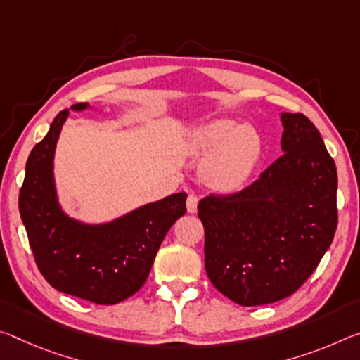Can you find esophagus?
<instances>
[{"label":"esophagus","instance_id":"34e87169","mask_svg":"<svg viewBox=\"0 0 360 360\" xmlns=\"http://www.w3.org/2000/svg\"><path fill=\"white\" fill-rule=\"evenodd\" d=\"M186 205H187V211H189V213H195L197 205H198V197L193 195V193H191V195L187 197Z\"/></svg>","mask_w":360,"mask_h":360}]
</instances>
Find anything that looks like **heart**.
Masks as SVG:
<instances>
[{"label":"heart","instance_id":"b5f03b06","mask_svg":"<svg viewBox=\"0 0 360 360\" xmlns=\"http://www.w3.org/2000/svg\"><path fill=\"white\" fill-rule=\"evenodd\" d=\"M189 150L197 157L210 155L202 174L211 187L233 191L248 179L258 162L259 138L250 127L218 120L193 133Z\"/></svg>","mask_w":360,"mask_h":360}]
</instances>
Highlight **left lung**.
Returning <instances> with one entry per match:
<instances>
[{"instance_id": "1", "label": "left lung", "mask_w": 360, "mask_h": 360, "mask_svg": "<svg viewBox=\"0 0 360 360\" xmlns=\"http://www.w3.org/2000/svg\"><path fill=\"white\" fill-rule=\"evenodd\" d=\"M283 153L245 189L198 203L205 269L240 306L293 295L332 245L338 176L319 129L303 113H282Z\"/></svg>"}]
</instances>
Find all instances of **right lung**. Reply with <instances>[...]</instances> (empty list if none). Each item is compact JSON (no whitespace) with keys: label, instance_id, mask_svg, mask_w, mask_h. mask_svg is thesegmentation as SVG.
Returning a JSON list of instances; mask_svg holds the SVG:
<instances>
[{"label":"right lung","instance_id":"add662e5","mask_svg":"<svg viewBox=\"0 0 360 360\" xmlns=\"http://www.w3.org/2000/svg\"><path fill=\"white\" fill-rule=\"evenodd\" d=\"M73 110L88 108L79 102ZM68 108L27 160L19 211L33 258L51 287L96 304H117L144 285L169 227L186 213L184 192L147 203L107 224H83L62 211L53 160Z\"/></svg>","mask_w":360,"mask_h":360}]
</instances>
